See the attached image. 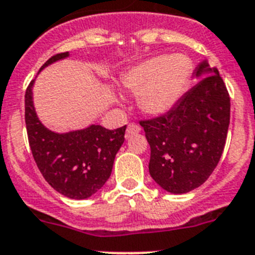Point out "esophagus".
<instances>
[{"label":"esophagus","mask_w":255,"mask_h":255,"mask_svg":"<svg viewBox=\"0 0 255 255\" xmlns=\"http://www.w3.org/2000/svg\"><path fill=\"white\" fill-rule=\"evenodd\" d=\"M141 130V127L137 123H129L127 127V132H126V137H130L132 134L138 133Z\"/></svg>","instance_id":"obj_1"}]
</instances>
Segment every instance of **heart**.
I'll list each match as a JSON object with an SVG mask.
<instances>
[{"instance_id":"obj_1","label":"heart","mask_w":255,"mask_h":255,"mask_svg":"<svg viewBox=\"0 0 255 255\" xmlns=\"http://www.w3.org/2000/svg\"><path fill=\"white\" fill-rule=\"evenodd\" d=\"M192 64L182 54L154 56L137 64L122 75V86L137 94L140 109L149 115L169 112L189 85Z\"/></svg>"}]
</instances>
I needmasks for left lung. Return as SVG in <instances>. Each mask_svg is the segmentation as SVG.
<instances>
[{
    "label": "left lung",
    "instance_id": "left-lung-1",
    "mask_svg": "<svg viewBox=\"0 0 255 255\" xmlns=\"http://www.w3.org/2000/svg\"><path fill=\"white\" fill-rule=\"evenodd\" d=\"M208 73L165 114L140 121L150 145L152 180L172 194L205 182L225 149L230 125V95L217 68L207 61L195 75Z\"/></svg>",
    "mask_w": 255,
    "mask_h": 255
}]
</instances>
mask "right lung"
I'll return each mask as SVG.
<instances>
[{
    "label": "right lung",
    "mask_w": 255,
    "mask_h": 255,
    "mask_svg": "<svg viewBox=\"0 0 255 255\" xmlns=\"http://www.w3.org/2000/svg\"><path fill=\"white\" fill-rule=\"evenodd\" d=\"M66 56L69 52L54 55L41 70ZM33 83L25 91V125L35 164L48 185L61 195L78 200L90 198L112 174L115 155L125 142L126 126L110 130L92 125L81 130L55 133L35 114Z\"/></svg>",
    "instance_id": "1"
}]
</instances>
